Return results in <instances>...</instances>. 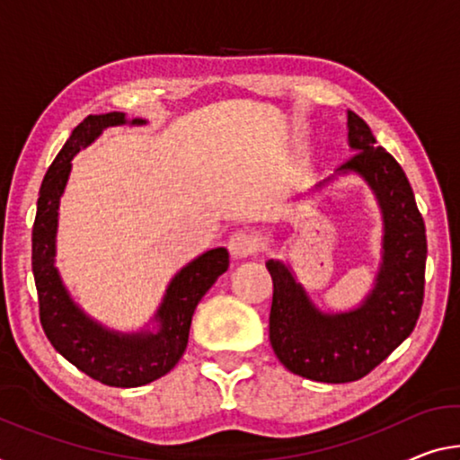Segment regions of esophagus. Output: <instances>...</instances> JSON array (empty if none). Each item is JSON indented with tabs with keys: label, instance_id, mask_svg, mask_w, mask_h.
I'll return each instance as SVG.
<instances>
[{
	"label": "esophagus",
	"instance_id": "obj_1",
	"mask_svg": "<svg viewBox=\"0 0 460 460\" xmlns=\"http://www.w3.org/2000/svg\"><path fill=\"white\" fill-rule=\"evenodd\" d=\"M228 249L232 252V257L236 259L251 257V254L259 251V238L249 230H236L232 232L228 238Z\"/></svg>",
	"mask_w": 460,
	"mask_h": 460
}]
</instances>
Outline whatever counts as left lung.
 I'll use <instances>...</instances> for the list:
<instances>
[{
	"instance_id": "1",
	"label": "left lung",
	"mask_w": 460,
	"mask_h": 460,
	"mask_svg": "<svg viewBox=\"0 0 460 460\" xmlns=\"http://www.w3.org/2000/svg\"><path fill=\"white\" fill-rule=\"evenodd\" d=\"M353 156L337 172L362 174L385 214V261L378 284L362 306L345 314H323L279 261H267L273 279L270 341L279 362L316 383L364 378L411 335L426 286V224L413 189L397 160L376 146L370 127L348 111Z\"/></svg>"
}]
</instances>
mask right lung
Wrapping results in <instances>:
<instances>
[{"label": "right lung", "mask_w": 460, "mask_h": 460, "mask_svg": "<svg viewBox=\"0 0 460 460\" xmlns=\"http://www.w3.org/2000/svg\"><path fill=\"white\" fill-rule=\"evenodd\" d=\"M121 123H125L123 112L88 115L49 166L32 226V273L39 292L40 324L53 348L98 383L133 388L164 376L182 358L197 304L228 270L230 257L226 249L208 251L176 275L156 314L160 321L156 335L147 331L136 335L111 333L75 306L53 267L59 197L72 171V158L80 147L88 146L107 127ZM133 123L144 121L136 119Z\"/></svg>", "instance_id": "add662e5"}]
</instances>
